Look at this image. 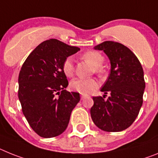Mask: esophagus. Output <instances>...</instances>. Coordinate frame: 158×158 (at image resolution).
Masks as SVG:
<instances>
[{
    "label": "esophagus",
    "instance_id": "esophagus-1",
    "mask_svg": "<svg viewBox=\"0 0 158 158\" xmlns=\"http://www.w3.org/2000/svg\"><path fill=\"white\" fill-rule=\"evenodd\" d=\"M86 96H87L86 94H81V99H83Z\"/></svg>",
    "mask_w": 158,
    "mask_h": 158
}]
</instances>
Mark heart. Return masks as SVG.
Segmentation results:
<instances>
[{
	"label": "heart",
	"instance_id": "heart-1",
	"mask_svg": "<svg viewBox=\"0 0 158 158\" xmlns=\"http://www.w3.org/2000/svg\"><path fill=\"white\" fill-rule=\"evenodd\" d=\"M83 59L87 60L88 62L92 64L94 67V70L96 72H101V65L103 63V56L100 53L94 52V51H89L84 53L83 56ZM62 70L64 75L68 77H71L74 74V67L73 59L69 56L64 60L62 64ZM98 81L94 79H82V78H77L74 79L70 83V87L75 91L81 93V94H88L90 91H92L94 89L98 87Z\"/></svg>",
	"mask_w": 158,
	"mask_h": 158
}]
</instances>
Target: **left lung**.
<instances>
[{
	"mask_svg": "<svg viewBox=\"0 0 158 158\" xmlns=\"http://www.w3.org/2000/svg\"><path fill=\"white\" fill-rule=\"evenodd\" d=\"M94 49L103 51L109 58L110 73L101 91L111 95L106 100L104 95L93 97L91 118L104 131H123L132 125L142 107L145 87L143 69L137 56L122 44L104 41Z\"/></svg>",
	"mask_w": 158,
	"mask_h": 158,
	"instance_id": "left-lung-1",
	"label": "left lung"
}]
</instances>
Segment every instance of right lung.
Here are the masks:
<instances>
[{"label":"right lung","instance_id":"right-lung-1","mask_svg":"<svg viewBox=\"0 0 158 158\" xmlns=\"http://www.w3.org/2000/svg\"><path fill=\"white\" fill-rule=\"evenodd\" d=\"M79 50L58 40L44 41L20 69L18 97L22 111L31 129L42 138L62 134L80 100L79 93L65 90L68 81L62 70L64 60Z\"/></svg>","mask_w":158,"mask_h":158}]
</instances>
